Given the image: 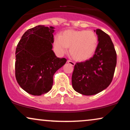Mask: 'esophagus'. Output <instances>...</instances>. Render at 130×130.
Wrapping results in <instances>:
<instances>
[{
	"label": "esophagus",
	"mask_w": 130,
	"mask_h": 130,
	"mask_svg": "<svg viewBox=\"0 0 130 130\" xmlns=\"http://www.w3.org/2000/svg\"><path fill=\"white\" fill-rule=\"evenodd\" d=\"M67 62H68V63H70L71 65H72V66H74V65H75V63H74V62H73V61H71V60H68V61H67Z\"/></svg>",
	"instance_id": "esophagus-1"
}]
</instances>
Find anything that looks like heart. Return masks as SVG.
Instances as JSON below:
<instances>
[{"label":"heart","instance_id":"heart-1","mask_svg":"<svg viewBox=\"0 0 130 130\" xmlns=\"http://www.w3.org/2000/svg\"><path fill=\"white\" fill-rule=\"evenodd\" d=\"M59 54H63L70 47V53L75 60H88L95 53L98 46V38L93 31L68 30L62 35H57L54 40Z\"/></svg>","mask_w":130,"mask_h":130}]
</instances>
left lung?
Here are the masks:
<instances>
[{
    "label": "left lung",
    "mask_w": 130,
    "mask_h": 130,
    "mask_svg": "<svg viewBox=\"0 0 130 130\" xmlns=\"http://www.w3.org/2000/svg\"><path fill=\"white\" fill-rule=\"evenodd\" d=\"M95 31L98 38L95 54L89 60L76 63L72 74L74 90L84 95H95L106 89L112 80L117 63L110 37L100 29Z\"/></svg>",
    "instance_id": "1"
}]
</instances>
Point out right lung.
<instances>
[{
    "instance_id": "right-lung-1",
    "label": "right lung",
    "mask_w": 130,
    "mask_h": 130,
    "mask_svg": "<svg viewBox=\"0 0 130 130\" xmlns=\"http://www.w3.org/2000/svg\"><path fill=\"white\" fill-rule=\"evenodd\" d=\"M53 27L38 26L24 34L16 49L15 76L20 87L32 95L47 93L53 76L66 63L57 57L52 48Z\"/></svg>"
}]
</instances>
